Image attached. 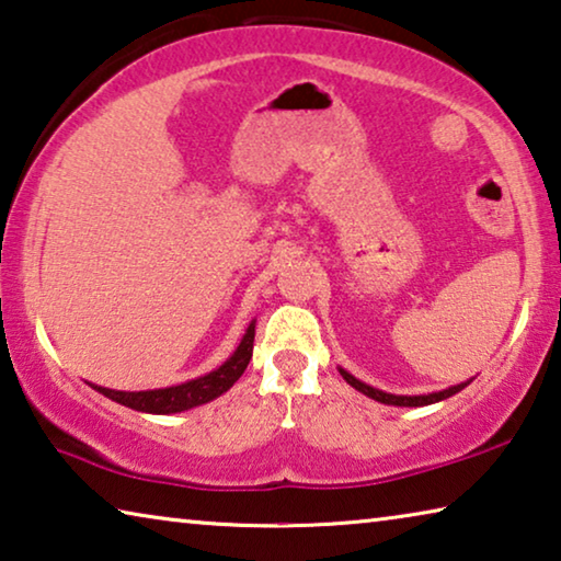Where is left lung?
I'll list each match as a JSON object with an SVG mask.
<instances>
[{
    "label": "left lung",
    "instance_id": "1",
    "mask_svg": "<svg viewBox=\"0 0 561 561\" xmlns=\"http://www.w3.org/2000/svg\"><path fill=\"white\" fill-rule=\"evenodd\" d=\"M339 370H341V376L346 378V383H351V386H353V389L360 391L364 396H368V399H374V401L389 403V407H428V403H436V401L449 399V396L459 393V391L463 389V386H469V383H471V381H467V383H456V386H449V389H444V391L424 393V396H396V393L378 391V389H374V386H368V383H364V381H358V378H356V376H351L348 370H343V368H339Z\"/></svg>",
    "mask_w": 561,
    "mask_h": 561
}]
</instances>
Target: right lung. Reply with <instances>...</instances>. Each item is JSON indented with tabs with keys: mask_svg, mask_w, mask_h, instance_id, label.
<instances>
[{
	"mask_svg": "<svg viewBox=\"0 0 561 561\" xmlns=\"http://www.w3.org/2000/svg\"><path fill=\"white\" fill-rule=\"evenodd\" d=\"M253 339H255V321L248 325L243 341L238 343V348L226 364L218 366L210 374L193 381H185L180 386H168V389H154V391H112L105 386H92L94 391H100L107 399L123 403L127 409L145 411V413H178L201 407L218 399L220 393H226L232 383L243 376V370L251 364L253 356Z\"/></svg>",
	"mask_w": 561,
	"mask_h": 561,
	"instance_id": "right-lung-1",
	"label": "right lung"
}]
</instances>
